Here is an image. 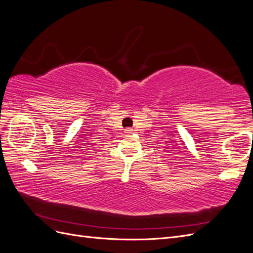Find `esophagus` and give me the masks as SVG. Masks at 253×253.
<instances>
[{
  "mask_svg": "<svg viewBox=\"0 0 253 253\" xmlns=\"http://www.w3.org/2000/svg\"><path fill=\"white\" fill-rule=\"evenodd\" d=\"M132 131H133V129H131V128H126V133H132Z\"/></svg>",
  "mask_w": 253,
  "mask_h": 253,
  "instance_id": "esophagus-1",
  "label": "esophagus"
}]
</instances>
